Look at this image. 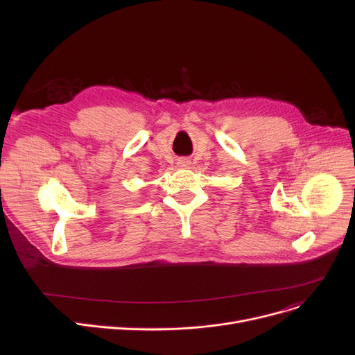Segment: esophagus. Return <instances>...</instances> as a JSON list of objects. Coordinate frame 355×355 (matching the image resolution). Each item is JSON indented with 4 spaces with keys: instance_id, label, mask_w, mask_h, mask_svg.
I'll return each mask as SVG.
<instances>
[{
    "instance_id": "obj_1",
    "label": "esophagus",
    "mask_w": 355,
    "mask_h": 355,
    "mask_svg": "<svg viewBox=\"0 0 355 355\" xmlns=\"http://www.w3.org/2000/svg\"><path fill=\"white\" fill-rule=\"evenodd\" d=\"M180 166H189L190 165V159L189 158H180L177 162Z\"/></svg>"
}]
</instances>
